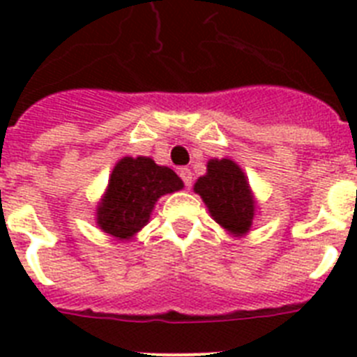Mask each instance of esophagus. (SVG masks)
Instances as JSON below:
<instances>
[{
	"label": "esophagus",
	"mask_w": 357,
	"mask_h": 357,
	"mask_svg": "<svg viewBox=\"0 0 357 357\" xmlns=\"http://www.w3.org/2000/svg\"><path fill=\"white\" fill-rule=\"evenodd\" d=\"M178 176L182 178V182H184L185 188H189V185H191V182H193V173H191V169L189 168H178Z\"/></svg>",
	"instance_id": "obj_1"
}]
</instances>
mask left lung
Here are the masks:
<instances>
[{
	"mask_svg": "<svg viewBox=\"0 0 357 357\" xmlns=\"http://www.w3.org/2000/svg\"><path fill=\"white\" fill-rule=\"evenodd\" d=\"M195 191L220 225L238 236L248 232L254 220V200L238 164L229 159L209 160L207 175L198 178Z\"/></svg>",
	"mask_w": 357,
	"mask_h": 357,
	"instance_id": "left-lung-1",
	"label": "left lung"
}]
</instances>
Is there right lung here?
<instances>
[{
    "label": "right lung",
    "instance_id": "right-lung-1",
    "mask_svg": "<svg viewBox=\"0 0 357 357\" xmlns=\"http://www.w3.org/2000/svg\"><path fill=\"white\" fill-rule=\"evenodd\" d=\"M184 188L173 169L148 157H125L114 166L109 189L98 207V225L107 234L127 239L143 229L157 198Z\"/></svg>",
    "mask_w": 357,
    "mask_h": 357
}]
</instances>
